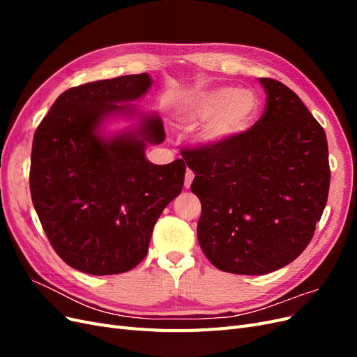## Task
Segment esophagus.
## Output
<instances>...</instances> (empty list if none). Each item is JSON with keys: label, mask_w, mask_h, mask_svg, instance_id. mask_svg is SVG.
<instances>
[{"label": "esophagus", "mask_w": 357, "mask_h": 357, "mask_svg": "<svg viewBox=\"0 0 357 357\" xmlns=\"http://www.w3.org/2000/svg\"><path fill=\"white\" fill-rule=\"evenodd\" d=\"M193 177H195V174H193L190 169H188L186 174H185V188H190L192 181H193Z\"/></svg>", "instance_id": "34e87169"}]
</instances>
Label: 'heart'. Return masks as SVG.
<instances>
[{
    "label": "heart",
    "instance_id": "1",
    "mask_svg": "<svg viewBox=\"0 0 357 357\" xmlns=\"http://www.w3.org/2000/svg\"><path fill=\"white\" fill-rule=\"evenodd\" d=\"M183 122H205L199 139L204 146L220 147L245 134L261 110V100L250 89L232 86L202 89L181 96L177 105Z\"/></svg>",
    "mask_w": 357,
    "mask_h": 357
}]
</instances>
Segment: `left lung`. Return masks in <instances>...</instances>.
I'll return each instance as SVG.
<instances>
[{
  "label": "left lung",
  "mask_w": 357,
  "mask_h": 357,
  "mask_svg": "<svg viewBox=\"0 0 357 357\" xmlns=\"http://www.w3.org/2000/svg\"><path fill=\"white\" fill-rule=\"evenodd\" d=\"M262 117L220 146L183 150L201 201L198 241L225 273L262 275L305 250L325 210L326 134L299 96L273 79Z\"/></svg>",
  "instance_id": "1"
}]
</instances>
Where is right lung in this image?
Listing matches in <instances>:
<instances>
[{"mask_svg":"<svg viewBox=\"0 0 357 357\" xmlns=\"http://www.w3.org/2000/svg\"><path fill=\"white\" fill-rule=\"evenodd\" d=\"M150 86L143 73L71 88L34 134L32 204L52 247L77 271L112 275L137 266L159 215L183 189V159L155 165L144 155L165 139L162 119L128 104ZM117 115L137 125L105 136L103 123Z\"/></svg>","mask_w":357,"mask_h":357,"instance_id":"right-lung-1","label":"right lung"}]
</instances>
